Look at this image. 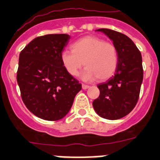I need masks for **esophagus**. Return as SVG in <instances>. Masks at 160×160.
I'll list each match as a JSON object with an SVG mask.
<instances>
[{
    "label": "esophagus",
    "mask_w": 160,
    "mask_h": 160,
    "mask_svg": "<svg viewBox=\"0 0 160 160\" xmlns=\"http://www.w3.org/2000/svg\"><path fill=\"white\" fill-rule=\"evenodd\" d=\"M89 87H90V86H89V85H85V84H83V85H82V88L84 89V90H86V89H88Z\"/></svg>",
    "instance_id": "1"
}]
</instances>
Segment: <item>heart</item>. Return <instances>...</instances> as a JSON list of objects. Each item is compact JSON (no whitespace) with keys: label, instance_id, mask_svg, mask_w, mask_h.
Masks as SVG:
<instances>
[{"label":"heart","instance_id":"heart-1","mask_svg":"<svg viewBox=\"0 0 160 160\" xmlns=\"http://www.w3.org/2000/svg\"><path fill=\"white\" fill-rule=\"evenodd\" d=\"M71 51L61 53V62L69 75L77 76L83 65L85 80H105L112 77L117 70L118 53L113 43L105 42L96 36L84 37L72 43Z\"/></svg>","mask_w":160,"mask_h":160}]
</instances>
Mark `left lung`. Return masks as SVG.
Returning a JSON list of instances; mask_svg holds the SVG:
<instances>
[{
    "instance_id": "8db88e82",
    "label": "left lung",
    "mask_w": 160,
    "mask_h": 160,
    "mask_svg": "<svg viewBox=\"0 0 160 160\" xmlns=\"http://www.w3.org/2000/svg\"><path fill=\"white\" fill-rule=\"evenodd\" d=\"M96 31L104 32L112 40L118 49V64L112 77L97 85L100 96L92 105L100 117L117 120L131 112L137 104L143 78L142 55L125 34L108 28Z\"/></svg>"
}]
</instances>
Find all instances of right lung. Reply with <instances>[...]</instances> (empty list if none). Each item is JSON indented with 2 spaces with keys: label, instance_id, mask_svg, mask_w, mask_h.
I'll use <instances>...</instances> for the list:
<instances>
[{
  "label": "right lung",
  "instance_id": "add662e5",
  "mask_svg": "<svg viewBox=\"0 0 160 160\" xmlns=\"http://www.w3.org/2000/svg\"><path fill=\"white\" fill-rule=\"evenodd\" d=\"M68 34L38 37L21 51L17 80L27 108L47 121L63 118L71 108L81 84L61 62Z\"/></svg>",
  "mask_w": 160,
  "mask_h": 160
}]
</instances>
